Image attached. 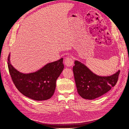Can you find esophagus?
Masks as SVG:
<instances>
[{
	"instance_id": "1",
	"label": "esophagus",
	"mask_w": 129,
	"mask_h": 129,
	"mask_svg": "<svg viewBox=\"0 0 129 129\" xmlns=\"http://www.w3.org/2000/svg\"><path fill=\"white\" fill-rule=\"evenodd\" d=\"M64 63L67 67H71L74 64V61L73 58L71 57H67L64 59Z\"/></svg>"
}]
</instances>
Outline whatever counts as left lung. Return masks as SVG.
<instances>
[{
	"instance_id": "obj_1",
	"label": "left lung",
	"mask_w": 129,
	"mask_h": 129,
	"mask_svg": "<svg viewBox=\"0 0 129 129\" xmlns=\"http://www.w3.org/2000/svg\"><path fill=\"white\" fill-rule=\"evenodd\" d=\"M73 71L78 93L88 100H93L108 92L117 82L120 73L118 71L110 76H99L77 61H75Z\"/></svg>"
}]
</instances>
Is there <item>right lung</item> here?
I'll return each instance as SVG.
<instances>
[{"mask_svg": "<svg viewBox=\"0 0 129 129\" xmlns=\"http://www.w3.org/2000/svg\"><path fill=\"white\" fill-rule=\"evenodd\" d=\"M9 73L13 83L24 96L36 101L50 99L55 91L56 81L64 68L63 58L49 63L39 71L28 74L17 71L7 58Z\"/></svg>", "mask_w": 129, "mask_h": 129, "instance_id": "right-lung-1", "label": "right lung"}]
</instances>
